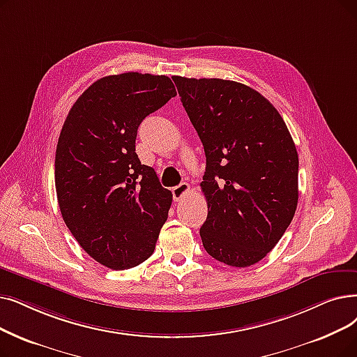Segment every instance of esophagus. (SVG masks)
I'll return each instance as SVG.
<instances>
[{
  "mask_svg": "<svg viewBox=\"0 0 357 357\" xmlns=\"http://www.w3.org/2000/svg\"><path fill=\"white\" fill-rule=\"evenodd\" d=\"M188 192H190V183H187V182H182L178 185V187L172 188V195H174L175 201L183 199L188 195Z\"/></svg>",
  "mask_w": 357,
  "mask_h": 357,
  "instance_id": "obj_1",
  "label": "esophagus"
}]
</instances>
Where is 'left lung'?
<instances>
[{"label":"left lung","mask_w":357,"mask_h":357,"mask_svg":"<svg viewBox=\"0 0 357 357\" xmlns=\"http://www.w3.org/2000/svg\"><path fill=\"white\" fill-rule=\"evenodd\" d=\"M206 153L201 191L206 251L250 267L282 239L298 207L299 158L283 118L262 95L222 79L172 77Z\"/></svg>","instance_id":"obj_1"}]
</instances>
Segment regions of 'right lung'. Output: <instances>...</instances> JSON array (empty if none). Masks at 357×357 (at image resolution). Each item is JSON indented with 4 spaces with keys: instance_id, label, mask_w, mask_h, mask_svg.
I'll use <instances>...</instances> for the list:
<instances>
[{
    "instance_id": "right-lung-1",
    "label": "right lung",
    "mask_w": 357,
    "mask_h": 357,
    "mask_svg": "<svg viewBox=\"0 0 357 357\" xmlns=\"http://www.w3.org/2000/svg\"><path fill=\"white\" fill-rule=\"evenodd\" d=\"M176 96L166 75L123 73L93 83L61 130L55 188L63 219L102 266L127 270L154 251L172 204L135 153L142 121Z\"/></svg>"
}]
</instances>
